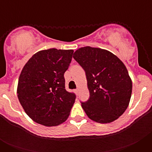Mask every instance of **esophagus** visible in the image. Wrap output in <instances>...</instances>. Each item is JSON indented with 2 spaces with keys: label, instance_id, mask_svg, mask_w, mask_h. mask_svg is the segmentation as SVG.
<instances>
[{
  "label": "esophagus",
  "instance_id": "34e87169",
  "mask_svg": "<svg viewBox=\"0 0 152 152\" xmlns=\"http://www.w3.org/2000/svg\"><path fill=\"white\" fill-rule=\"evenodd\" d=\"M78 91H79L78 89H75V92L76 93V94H77V93H78Z\"/></svg>",
  "mask_w": 152,
  "mask_h": 152
}]
</instances>
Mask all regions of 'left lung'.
Segmentation results:
<instances>
[{
	"mask_svg": "<svg viewBox=\"0 0 152 152\" xmlns=\"http://www.w3.org/2000/svg\"><path fill=\"white\" fill-rule=\"evenodd\" d=\"M73 58L84 70L90 97L80 102L87 116L108 123L123 115L129 106L132 84L123 61L109 51L86 46Z\"/></svg>",
	"mask_w": 152,
	"mask_h": 152,
	"instance_id": "left-lung-1",
	"label": "left lung"
}]
</instances>
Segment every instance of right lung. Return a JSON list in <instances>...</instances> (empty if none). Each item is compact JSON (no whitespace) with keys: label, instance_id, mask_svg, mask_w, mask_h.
I'll use <instances>...</instances> for the list:
<instances>
[{"label":"right lung","instance_id":"right-lung-1","mask_svg":"<svg viewBox=\"0 0 152 152\" xmlns=\"http://www.w3.org/2000/svg\"><path fill=\"white\" fill-rule=\"evenodd\" d=\"M73 52L57 49L39 51L24 65L17 96L26 113L36 123L54 126L68 119L76 95L65 90L64 74Z\"/></svg>","mask_w":152,"mask_h":152}]
</instances>
